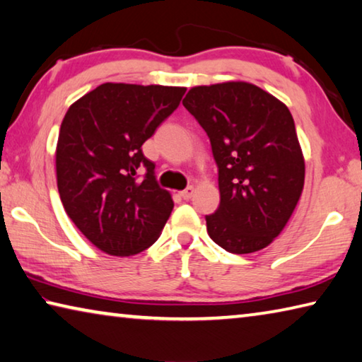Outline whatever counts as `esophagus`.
<instances>
[{
	"label": "esophagus",
	"instance_id": "1",
	"mask_svg": "<svg viewBox=\"0 0 362 362\" xmlns=\"http://www.w3.org/2000/svg\"><path fill=\"white\" fill-rule=\"evenodd\" d=\"M193 193H194V187H188L183 189V192H180V196L183 199H189L193 196Z\"/></svg>",
	"mask_w": 362,
	"mask_h": 362
}]
</instances>
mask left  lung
I'll return each instance as SVG.
<instances>
[{"label":"left lung","mask_w":362,"mask_h":362,"mask_svg":"<svg viewBox=\"0 0 362 362\" xmlns=\"http://www.w3.org/2000/svg\"><path fill=\"white\" fill-rule=\"evenodd\" d=\"M211 140L220 206L211 240L231 254L274 241L303 192L305 158L293 118L276 97L246 81L194 86L183 99Z\"/></svg>","instance_id":"obj_1"}]
</instances>
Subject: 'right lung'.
I'll return each instance as SVG.
<instances>
[{"label":"right lung","mask_w":362,"mask_h":362,"mask_svg":"<svg viewBox=\"0 0 362 362\" xmlns=\"http://www.w3.org/2000/svg\"><path fill=\"white\" fill-rule=\"evenodd\" d=\"M187 88L103 83L73 102L56 148L57 188L66 216L108 255L129 257L155 243L173 212L142 145L179 107ZM146 179H136L139 170Z\"/></svg>","instance_id":"1"}]
</instances>
